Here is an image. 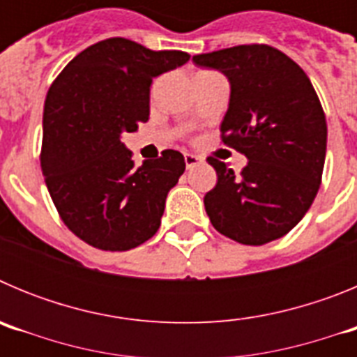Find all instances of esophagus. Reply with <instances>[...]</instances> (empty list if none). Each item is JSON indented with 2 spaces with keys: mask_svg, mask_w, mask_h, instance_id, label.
Listing matches in <instances>:
<instances>
[{
  "mask_svg": "<svg viewBox=\"0 0 357 357\" xmlns=\"http://www.w3.org/2000/svg\"><path fill=\"white\" fill-rule=\"evenodd\" d=\"M184 160H185V168L193 169L195 166H198L204 159L198 155H193V153H184Z\"/></svg>",
  "mask_w": 357,
  "mask_h": 357,
  "instance_id": "34e87169",
  "label": "esophagus"
}]
</instances>
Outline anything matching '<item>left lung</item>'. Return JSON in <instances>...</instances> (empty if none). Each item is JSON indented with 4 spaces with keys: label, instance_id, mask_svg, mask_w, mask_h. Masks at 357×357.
<instances>
[{
    "label": "left lung",
    "instance_id": "obj_1",
    "mask_svg": "<svg viewBox=\"0 0 357 357\" xmlns=\"http://www.w3.org/2000/svg\"><path fill=\"white\" fill-rule=\"evenodd\" d=\"M193 62L229 78L222 143L248 159L236 175L207 157L218 182L204 198L220 234L241 245L286 236L313 204L326 162L327 123L301 66L268 44L195 55Z\"/></svg>",
    "mask_w": 357,
    "mask_h": 357
}]
</instances>
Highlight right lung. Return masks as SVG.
Listing matches in <instances>:
<instances>
[{
	"label": "right lung",
	"mask_w": 357,
	"mask_h": 357,
	"mask_svg": "<svg viewBox=\"0 0 357 357\" xmlns=\"http://www.w3.org/2000/svg\"><path fill=\"white\" fill-rule=\"evenodd\" d=\"M188 61L185 52H151L112 37L78 53L53 80L40 168L62 222L91 247L130 250L159 230L184 155L164 150L137 168L121 134L148 121L153 77Z\"/></svg>",
	"instance_id": "right-lung-1"
}]
</instances>
